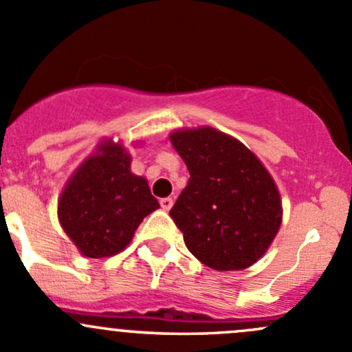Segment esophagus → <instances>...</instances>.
<instances>
[{
  "instance_id": "1",
  "label": "esophagus",
  "mask_w": 352,
  "mask_h": 352,
  "mask_svg": "<svg viewBox=\"0 0 352 352\" xmlns=\"http://www.w3.org/2000/svg\"><path fill=\"white\" fill-rule=\"evenodd\" d=\"M159 203H161V208L162 210H166V212H168V210H171V206H173V198H161V200H159Z\"/></svg>"
}]
</instances>
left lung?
Segmentation results:
<instances>
[{"label":"left lung","instance_id":"1","mask_svg":"<svg viewBox=\"0 0 352 352\" xmlns=\"http://www.w3.org/2000/svg\"><path fill=\"white\" fill-rule=\"evenodd\" d=\"M171 142L190 171L169 212L188 251L217 271L254 264L281 226L273 177L244 144L210 126L179 130Z\"/></svg>","mask_w":352,"mask_h":352}]
</instances>
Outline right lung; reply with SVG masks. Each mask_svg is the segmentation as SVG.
I'll return each mask as SVG.
<instances>
[{"label":"right lung","mask_w":352,"mask_h":352,"mask_svg":"<svg viewBox=\"0 0 352 352\" xmlns=\"http://www.w3.org/2000/svg\"><path fill=\"white\" fill-rule=\"evenodd\" d=\"M157 208L147 181L130 173V155L120 144L108 142L69 179L59 220L79 251L98 259L123 251Z\"/></svg>","instance_id":"1"}]
</instances>
